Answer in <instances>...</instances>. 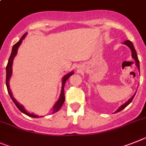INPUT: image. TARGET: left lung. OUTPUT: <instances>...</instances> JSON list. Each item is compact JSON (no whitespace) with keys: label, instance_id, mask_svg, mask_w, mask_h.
<instances>
[{"label":"left lung","instance_id":"1","mask_svg":"<svg viewBox=\"0 0 146 146\" xmlns=\"http://www.w3.org/2000/svg\"><path fill=\"white\" fill-rule=\"evenodd\" d=\"M123 44L126 45L127 46L129 47V48L131 49V57L133 58V59L134 60V61H135V64L136 66H137V67L138 68V69H139V60H138V58H137V52H136L135 48H134V45H133L132 42H131L130 40H125L124 43H123ZM136 94V93H135ZM135 94H134V95L131 97V98H130V99L128 100V101L126 102V103H125L124 104H123V105L121 106H119V109H117V110L114 113H117V112H119L121 110H123V109H125V107L127 106L128 105H129L131 103V101H132V100L134 99V96H135Z\"/></svg>","mask_w":146,"mask_h":146}]
</instances>
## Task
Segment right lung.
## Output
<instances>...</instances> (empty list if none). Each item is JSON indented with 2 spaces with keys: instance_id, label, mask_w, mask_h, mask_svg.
I'll return each instance as SVG.
<instances>
[{
  "instance_id": "right-lung-1",
  "label": "right lung",
  "mask_w": 146,
  "mask_h": 146,
  "mask_svg": "<svg viewBox=\"0 0 146 146\" xmlns=\"http://www.w3.org/2000/svg\"><path fill=\"white\" fill-rule=\"evenodd\" d=\"M27 33H25V34L22 36V37H21V39H20V40L18 41L17 43H16L13 46H12V53H11V55H10V57H9V58L8 63H7V68H6V70H7L6 85H7V91H8V93H9V96H10L11 99L12 100V101L14 102V103H15L16 106L17 107V109H19V110L21 111L22 113H23V114H27V116L32 117H35V118L42 117V116L39 117V116L36 115V114H33V113L30 114L29 112L27 111L25 109L24 107H23V106L21 105V104H20V103H18V102H17V100H16L13 98L12 91H11L10 88H9V80H10L11 76H12V63H13L14 58H15V57L16 54H17V49H18V48H19L20 45L21 44L22 41H23V40L24 39L25 37L27 36ZM73 74H74V72L72 71V72H69V73H68V74H66V75L63 76V78H62V88H61L60 94V97H59V99H58V100L56 102L55 104H54V106H53V109H52V114H54V113H55V112L58 111L60 110V109L61 108V106H63V103H64V101H65V94H64L65 83H66V82L67 80L68 79V78H69L70 76H72Z\"/></svg>"
}]
</instances>
